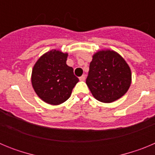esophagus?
Listing matches in <instances>:
<instances>
[{
    "label": "esophagus",
    "mask_w": 155,
    "mask_h": 155,
    "mask_svg": "<svg viewBox=\"0 0 155 155\" xmlns=\"http://www.w3.org/2000/svg\"><path fill=\"white\" fill-rule=\"evenodd\" d=\"M79 80L81 81H84L85 80V75H82L81 77H80V78H79Z\"/></svg>",
    "instance_id": "1"
}]
</instances>
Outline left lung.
I'll use <instances>...</instances> for the list:
<instances>
[{"label":"left lung","mask_w":155,"mask_h":155,"mask_svg":"<svg viewBox=\"0 0 155 155\" xmlns=\"http://www.w3.org/2000/svg\"><path fill=\"white\" fill-rule=\"evenodd\" d=\"M131 70L114 50H99L92 56L86 84L95 99L110 103L124 96L131 84Z\"/></svg>","instance_id":"obj_1"}]
</instances>
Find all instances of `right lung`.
Listing matches in <instances>:
<instances>
[{
    "mask_svg": "<svg viewBox=\"0 0 155 155\" xmlns=\"http://www.w3.org/2000/svg\"><path fill=\"white\" fill-rule=\"evenodd\" d=\"M68 53L52 50L41 56L31 71V85L43 102L57 105L66 102L79 81L67 65Z\"/></svg>",
    "mask_w": 155,
    "mask_h": 155,
    "instance_id": "obj_1",
    "label": "right lung"
}]
</instances>
